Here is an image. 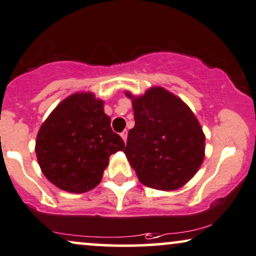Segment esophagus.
<instances>
[{
    "label": "esophagus",
    "mask_w": 256,
    "mask_h": 256,
    "mask_svg": "<svg viewBox=\"0 0 256 256\" xmlns=\"http://www.w3.org/2000/svg\"><path fill=\"white\" fill-rule=\"evenodd\" d=\"M127 135H128V133H127V130H123L122 133H121V138H123V141H127Z\"/></svg>",
    "instance_id": "obj_1"
}]
</instances>
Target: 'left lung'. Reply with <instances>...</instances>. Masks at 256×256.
<instances>
[{"instance_id": "1", "label": "left lung", "mask_w": 256, "mask_h": 256, "mask_svg": "<svg viewBox=\"0 0 256 256\" xmlns=\"http://www.w3.org/2000/svg\"><path fill=\"white\" fill-rule=\"evenodd\" d=\"M126 94L133 100L135 126L123 152L138 180L162 191L182 188L204 159L205 135L194 114L160 86L140 97Z\"/></svg>"}]
</instances>
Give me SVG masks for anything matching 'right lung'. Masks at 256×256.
I'll return each instance as SVG.
<instances>
[{"label": "right lung", "mask_w": 256, "mask_h": 256, "mask_svg": "<svg viewBox=\"0 0 256 256\" xmlns=\"http://www.w3.org/2000/svg\"><path fill=\"white\" fill-rule=\"evenodd\" d=\"M103 106L94 94H74L41 124L36 141L38 162L56 188L74 194L92 190L102 179L109 156L124 148Z\"/></svg>", "instance_id": "add662e5"}]
</instances>
